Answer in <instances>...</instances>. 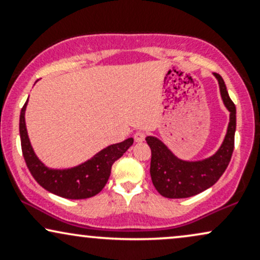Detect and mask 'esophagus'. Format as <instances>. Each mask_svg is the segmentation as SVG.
<instances>
[{
    "mask_svg": "<svg viewBox=\"0 0 260 260\" xmlns=\"http://www.w3.org/2000/svg\"><path fill=\"white\" fill-rule=\"evenodd\" d=\"M145 136H147L145 132H143V131H138V132L134 133V140H136L137 143L143 142V140L145 139Z\"/></svg>",
    "mask_w": 260,
    "mask_h": 260,
    "instance_id": "1",
    "label": "esophagus"
}]
</instances>
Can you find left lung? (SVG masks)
<instances>
[{
    "instance_id": "obj_1",
    "label": "left lung",
    "mask_w": 260,
    "mask_h": 260,
    "mask_svg": "<svg viewBox=\"0 0 260 260\" xmlns=\"http://www.w3.org/2000/svg\"><path fill=\"white\" fill-rule=\"evenodd\" d=\"M220 86V94L230 111V122L221 147L213 156L199 161L178 159L156 137H147L151 149L150 176L154 187L165 198H188L202 193L215 184L228 169L235 148L236 106L230 99L221 76L214 73Z\"/></svg>"
}]
</instances>
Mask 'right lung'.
<instances>
[{"mask_svg": "<svg viewBox=\"0 0 260 260\" xmlns=\"http://www.w3.org/2000/svg\"><path fill=\"white\" fill-rule=\"evenodd\" d=\"M20 111L19 134L25 164L35 181L53 194L67 199H85L96 196L105 187L111 174L112 164L133 144V138L106 147L91 159L71 169L55 170L45 166L34 153L25 126V109Z\"/></svg>", "mask_w": 260, "mask_h": 260, "instance_id": "right-lung-1", "label": "right lung"}]
</instances>
